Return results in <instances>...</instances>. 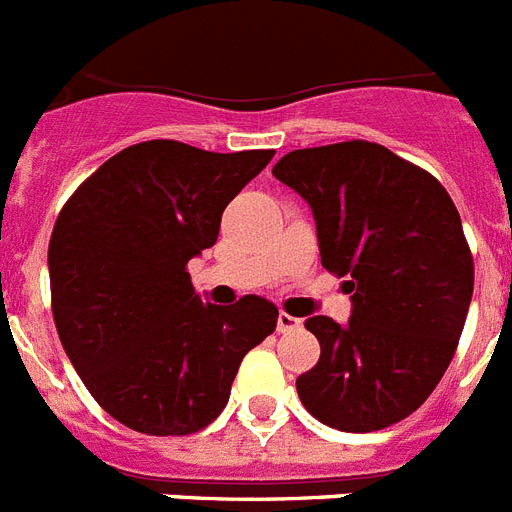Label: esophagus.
Wrapping results in <instances>:
<instances>
[{
    "mask_svg": "<svg viewBox=\"0 0 512 512\" xmlns=\"http://www.w3.org/2000/svg\"><path fill=\"white\" fill-rule=\"evenodd\" d=\"M299 326H302L299 318H294V315L289 313H278V321H276L278 334H292V331H299Z\"/></svg>",
    "mask_w": 512,
    "mask_h": 512,
    "instance_id": "esophagus-1",
    "label": "esophagus"
}]
</instances>
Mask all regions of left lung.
<instances>
[{
  "label": "left lung",
  "mask_w": 512,
  "mask_h": 512,
  "mask_svg": "<svg viewBox=\"0 0 512 512\" xmlns=\"http://www.w3.org/2000/svg\"><path fill=\"white\" fill-rule=\"evenodd\" d=\"M273 176L310 205L323 268L352 294L344 326L305 321L321 357L299 400L331 429H386L429 400L463 334L473 257L458 207L431 173L363 139L294 149Z\"/></svg>",
  "instance_id": "8db88e82"
}]
</instances>
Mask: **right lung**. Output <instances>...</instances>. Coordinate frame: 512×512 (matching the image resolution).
<instances>
[{"mask_svg": "<svg viewBox=\"0 0 512 512\" xmlns=\"http://www.w3.org/2000/svg\"><path fill=\"white\" fill-rule=\"evenodd\" d=\"M273 155L141 141L99 165L57 215L54 326L91 397L128 429L186 436L210 426L244 355L273 334V302L247 294L210 305L186 273Z\"/></svg>", "mask_w": 512, "mask_h": 512, "instance_id": "obj_1", "label": "right lung"}]
</instances>
